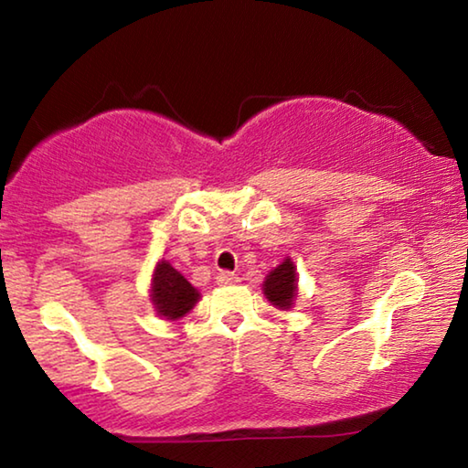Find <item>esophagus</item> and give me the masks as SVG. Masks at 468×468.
Returning <instances> with one entry per match:
<instances>
[{
    "mask_svg": "<svg viewBox=\"0 0 468 468\" xmlns=\"http://www.w3.org/2000/svg\"><path fill=\"white\" fill-rule=\"evenodd\" d=\"M217 282L223 284V287H225V284H237V282H239V276L233 274V272H220L217 276Z\"/></svg>",
    "mask_w": 468,
    "mask_h": 468,
    "instance_id": "obj_1",
    "label": "esophagus"
}]
</instances>
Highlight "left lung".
Wrapping results in <instances>:
<instances>
[{"mask_svg":"<svg viewBox=\"0 0 468 468\" xmlns=\"http://www.w3.org/2000/svg\"><path fill=\"white\" fill-rule=\"evenodd\" d=\"M299 279H297V266L287 256L282 262L268 272V276L262 282V291L266 299L271 301L276 310L289 312L291 307H295V301L299 295Z\"/></svg>","mask_w":468,"mask_h":468,"instance_id":"1","label":"left lung"}]
</instances>
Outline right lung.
Returning <instances> with one entry per match:
<instances>
[{
    "label": "right lung",
    "instance_id": "1",
    "mask_svg": "<svg viewBox=\"0 0 468 468\" xmlns=\"http://www.w3.org/2000/svg\"><path fill=\"white\" fill-rule=\"evenodd\" d=\"M150 303L154 312L167 322H177L194 310L200 301V291L189 282L184 274L171 266L167 260L156 262L153 279H150Z\"/></svg>",
    "mask_w": 468,
    "mask_h": 468
}]
</instances>
